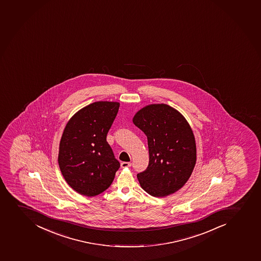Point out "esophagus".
<instances>
[{
	"label": "esophagus",
	"mask_w": 261,
	"mask_h": 261,
	"mask_svg": "<svg viewBox=\"0 0 261 261\" xmlns=\"http://www.w3.org/2000/svg\"><path fill=\"white\" fill-rule=\"evenodd\" d=\"M132 166V164L130 162H122L121 164V168H128Z\"/></svg>",
	"instance_id": "1"
}]
</instances>
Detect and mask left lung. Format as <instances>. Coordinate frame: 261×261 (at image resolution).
I'll return each instance as SVG.
<instances>
[{"mask_svg":"<svg viewBox=\"0 0 261 261\" xmlns=\"http://www.w3.org/2000/svg\"><path fill=\"white\" fill-rule=\"evenodd\" d=\"M133 121L145 133L149 164L139 173L141 188L153 197H165L182 188L196 163V144L184 116L167 105H151L138 111Z\"/></svg>","mask_w":261,"mask_h":261,"instance_id":"left-lung-1","label":"left lung"}]
</instances>
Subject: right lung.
Instances as JSON below:
<instances>
[{"label":"right lung","instance_id":"right-lung-1","mask_svg":"<svg viewBox=\"0 0 261 261\" xmlns=\"http://www.w3.org/2000/svg\"><path fill=\"white\" fill-rule=\"evenodd\" d=\"M119 107L116 102H92L65 127L58 163L67 184L79 194L92 197L105 191L120 168L106 140Z\"/></svg>","mask_w":261,"mask_h":261}]
</instances>
